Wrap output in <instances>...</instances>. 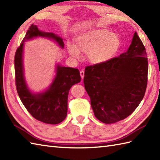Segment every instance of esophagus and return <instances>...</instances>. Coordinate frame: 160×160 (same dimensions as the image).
I'll return each mask as SVG.
<instances>
[{
	"label": "esophagus",
	"instance_id": "obj_1",
	"mask_svg": "<svg viewBox=\"0 0 160 160\" xmlns=\"http://www.w3.org/2000/svg\"><path fill=\"white\" fill-rule=\"evenodd\" d=\"M80 74L81 78H82V79H83V78L84 76V70H81L80 71Z\"/></svg>",
	"mask_w": 160,
	"mask_h": 160
}]
</instances>
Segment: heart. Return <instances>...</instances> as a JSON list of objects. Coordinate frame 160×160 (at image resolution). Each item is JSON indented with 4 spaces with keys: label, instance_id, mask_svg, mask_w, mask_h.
<instances>
[{
    "label": "heart",
    "instance_id": "1",
    "mask_svg": "<svg viewBox=\"0 0 160 160\" xmlns=\"http://www.w3.org/2000/svg\"><path fill=\"white\" fill-rule=\"evenodd\" d=\"M76 42L78 48L72 43L67 46L70 56L75 59H80L82 58L81 50L86 53L87 60L94 64L103 62L109 59L120 45L118 36L107 29H95L84 33L77 37Z\"/></svg>",
    "mask_w": 160,
    "mask_h": 160
}]
</instances>
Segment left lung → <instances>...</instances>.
I'll return each mask as SVG.
<instances>
[{
    "label": "left lung",
    "mask_w": 160,
    "mask_h": 160,
    "mask_svg": "<svg viewBox=\"0 0 160 160\" xmlns=\"http://www.w3.org/2000/svg\"><path fill=\"white\" fill-rule=\"evenodd\" d=\"M148 69L147 52L137 32L127 52L85 67L84 87L98 120L115 123L135 110L147 89Z\"/></svg>",
    "instance_id": "8db88e82"
}]
</instances>
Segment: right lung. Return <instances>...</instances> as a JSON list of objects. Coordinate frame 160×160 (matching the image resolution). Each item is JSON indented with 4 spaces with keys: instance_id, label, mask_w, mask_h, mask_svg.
I'll use <instances>...</instances> for the list:
<instances>
[{
    "instance_id": "obj_1",
    "label": "right lung",
    "mask_w": 160,
    "mask_h": 160,
    "mask_svg": "<svg viewBox=\"0 0 160 160\" xmlns=\"http://www.w3.org/2000/svg\"><path fill=\"white\" fill-rule=\"evenodd\" d=\"M37 36L53 38L62 48L64 47L62 38L52 33L40 32L36 25L32 24L15 53L14 67L16 90L23 105L33 118L44 123L57 124L62 122L67 117L69 91L73 84L80 82V71L74 68L58 65L56 76L48 90L38 94H33L30 92L24 79L23 45L27 40Z\"/></svg>"
}]
</instances>
